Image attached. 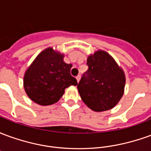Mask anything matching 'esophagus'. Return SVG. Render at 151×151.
<instances>
[{
  "label": "esophagus",
  "instance_id": "1",
  "mask_svg": "<svg viewBox=\"0 0 151 151\" xmlns=\"http://www.w3.org/2000/svg\"><path fill=\"white\" fill-rule=\"evenodd\" d=\"M80 78H81V76L80 75H78L77 77H76V79H77L78 82H79V81H80Z\"/></svg>",
  "mask_w": 151,
  "mask_h": 151
}]
</instances>
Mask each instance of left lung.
<instances>
[{
	"label": "left lung",
	"mask_w": 151,
	"mask_h": 151,
	"mask_svg": "<svg viewBox=\"0 0 151 151\" xmlns=\"http://www.w3.org/2000/svg\"><path fill=\"white\" fill-rule=\"evenodd\" d=\"M89 69L80 80L78 90L82 101L95 111L113 108L122 98L125 74L113 57L97 50L87 57Z\"/></svg>",
	"instance_id": "left-lung-1"
}]
</instances>
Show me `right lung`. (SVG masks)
I'll return each instance as SVG.
<instances>
[{"label": "right lung", "instance_id": "right-lung-1", "mask_svg": "<svg viewBox=\"0 0 151 151\" xmlns=\"http://www.w3.org/2000/svg\"><path fill=\"white\" fill-rule=\"evenodd\" d=\"M65 55L47 47L42 51L26 70L23 86L27 95L35 104L47 106L62 97L69 86H77L70 74L71 64L64 61Z\"/></svg>", "mask_w": 151, "mask_h": 151}]
</instances>
